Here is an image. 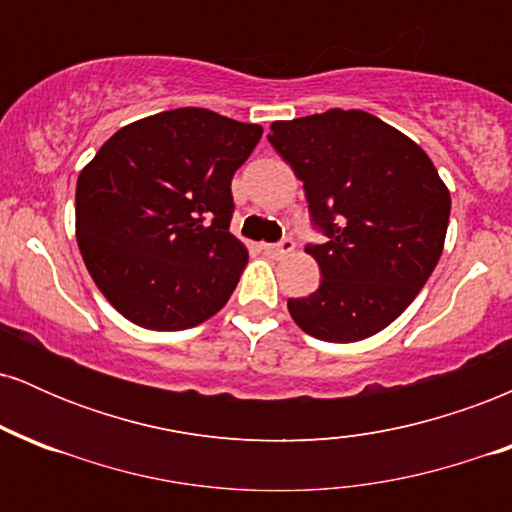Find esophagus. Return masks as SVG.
Returning a JSON list of instances; mask_svg holds the SVG:
<instances>
[{
    "mask_svg": "<svg viewBox=\"0 0 512 512\" xmlns=\"http://www.w3.org/2000/svg\"><path fill=\"white\" fill-rule=\"evenodd\" d=\"M264 255H269V257H274V260H284V257H289L291 252H293V240H281V243H276V245H264Z\"/></svg>",
    "mask_w": 512,
    "mask_h": 512,
    "instance_id": "obj_1",
    "label": "esophagus"
}]
</instances>
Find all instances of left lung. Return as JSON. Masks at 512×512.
<instances>
[{
    "instance_id": "obj_1",
    "label": "left lung",
    "mask_w": 512,
    "mask_h": 512,
    "mask_svg": "<svg viewBox=\"0 0 512 512\" xmlns=\"http://www.w3.org/2000/svg\"><path fill=\"white\" fill-rule=\"evenodd\" d=\"M269 129L327 236L305 248L322 281L310 296L289 298L293 322L322 342L373 337L436 269L448 233V185L419 144L363 110L334 108Z\"/></svg>"
}]
</instances>
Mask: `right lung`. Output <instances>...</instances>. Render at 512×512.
I'll return each mask as SVG.
<instances>
[{"mask_svg": "<svg viewBox=\"0 0 512 512\" xmlns=\"http://www.w3.org/2000/svg\"><path fill=\"white\" fill-rule=\"evenodd\" d=\"M260 137L211 110H166L117 129L81 168L76 243L122 317L178 332L228 303L248 264L228 231L231 180Z\"/></svg>", "mask_w": 512, "mask_h": 512, "instance_id": "1", "label": "right lung"}]
</instances>
